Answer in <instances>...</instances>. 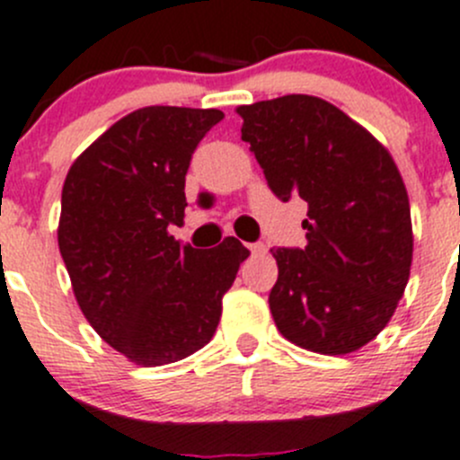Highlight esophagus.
Listing matches in <instances>:
<instances>
[{
  "label": "esophagus",
  "instance_id": "34e87169",
  "mask_svg": "<svg viewBox=\"0 0 460 460\" xmlns=\"http://www.w3.org/2000/svg\"><path fill=\"white\" fill-rule=\"evenodd\" d=\"M265 250H268V247H265L263 243L250 244V252H252V254H265Z\"/></svg>",
  "mask_w": 460,
  "mask_h": 460
}]
</instances>
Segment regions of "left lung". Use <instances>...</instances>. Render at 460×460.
<instances>
[{"label": "left lung", "mask_w": 460, "mask_h": 460, "mask_svg": "<svg viewBox=\"0 0 460 460\" xmlns=\"http://www.w3.org/2000/svg\"><path fill=\"white\" fill-rule=\"evenodd\" d=\"M235 113L274 195L308 204L306 247L272 250L274 324L317 354L360 349L393 317L413 261L409 195L393 156L367 128L313 94Z\"/></svg>", "instance_id": "obj_1"}]
</instances>
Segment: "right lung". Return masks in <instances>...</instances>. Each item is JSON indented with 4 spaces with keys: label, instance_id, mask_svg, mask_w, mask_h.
<instances>
[{
    "label": "right lung",
    "instance_id": "right-lung-1",
    "mask_svg": "<svg viewBox=\"0 0 460 460\" xmlns=\"http://www.w3.org/2000/svg\"><path fill=\"white\" fill-rule=\"evenodd\" d=\"M222 118L217 109L133 111L72 163L63 183L58 250L76 304L136 366L201 349L250 256L234 235L199 252L167 231L183 222L192 152Z\"/></svg>",
    "mask_w": 460,
    "mask_h": 460
}]
</instances>
